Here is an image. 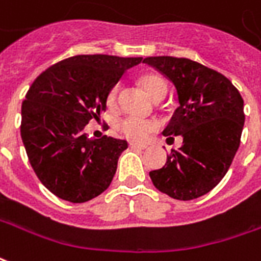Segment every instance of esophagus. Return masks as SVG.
<instances>
[{
    "instance_id": "34e87169",
    "label": "esophagus",
    "mask_w": 261,
    "mask_h": 261,
    "mask_svg": "<svg viewBox=\"0 0 261 261\" xmlns=\"http://www.w3.org/2000/svg\"><path fill=\"white\" fill-rule=\"evenodd\" d=\"M131 148H138V149H145L147 145L145 144H137V143H130Z\"/></svg>"
}]
</instances>
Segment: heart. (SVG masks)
<instances>
[{"label":"heart","instance_id":"heart-1","mask_svg":"<svg viewBox=\"0 0 261 261\" xmlns=\"http://www.w3.org/2000/svg\"><path fill=\"white\" fill-rule=\"evenodd\" d=\"M140 83L144 87V90L148 93L152 99H158L167 93V83L162 79L160 74L156 73H145L140 77ZM117 94L118 87L113 86L106 97V103L110 109H114L117 106ZM155 121L152 120H144L138 117H125L120 121L118 130L120 133L133 141H143L147 137L156 130Z\"/></svg>","mask_w":261,"mask_h":261}]
</instances>
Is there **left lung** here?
<instances>
[{
  "label": "left lung",
  "mask_w": 261,
  "mask_h": 261,
  "mask_svg": "<svg viewBox=\"0 0 261 261\" xmlns=\"http://www.w3.org/2000/svg\"><path fill=\"white\" fill-rule=\"evenodd\" d=\"M144 63L174 83L179 107L162 134L184 138L167 164L149 172L151 181L174 199H196L222 181L236 155L245 124L243 99L226 76L187 58L149 56Z\"/></svg>",
  "instance_id": "obj_1"
}]
</instances>
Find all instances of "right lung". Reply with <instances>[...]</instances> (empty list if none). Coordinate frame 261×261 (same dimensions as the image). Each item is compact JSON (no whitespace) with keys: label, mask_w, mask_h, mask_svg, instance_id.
<instances>
[{"label":"right lung","mask_w":261,"mask_h":261,"mask_svg":"<svg viewBox=\"0 0 261 261\" xmlns=\"http://www.w3.org/2000/svg\"><path fill=\"white\" fill-rule=\"evenodd\" d=\"M143 58L77 55L42 72L22 101L21 137L39 181L58 198L82 203L112 184L127 141L90 138L83 128L106 110L107 93Z\"/></svg>","instance_id":"add662e5"}]
</instances>
